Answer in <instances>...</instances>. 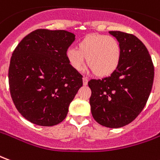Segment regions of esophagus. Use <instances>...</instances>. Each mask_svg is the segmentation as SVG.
<instances>
[{
	"mask_svg": "<svg viewBox=\"0 0 160 160\" xmlns=\"http://www.w3.org/2000/svg\"><path fill=\"white\" fill-rule=\"evenodd\" d=\"M83 85L84 86H87L88 85V79L87 78V77H83Z\"/></svg>",
	"mask_w": 160,
	"mask_h": 160,
	"instance_id": "34e87169",
	"label": "esophagus"
}]
</instances>
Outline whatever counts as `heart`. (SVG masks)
<instances>
[{
  "instance_id": "b5f03b06",
  "label": "heart",
  "mask_w": 160,
  "mask_h": 160,
  "mask_svg": "<svg viewBox=\"0 0 160 160\" xmlns=\"http://www.w3.org/2000/svg\"><path fill=\"white\" fill-rule=\"evenodd\" d=\"M122 49L119 41L106 34H88L77 44L76 48L68 49L66 57L75 71H81L87 59L88 66L98 77L111 75L119 67Z\"/></svg>"
}]
</instances>
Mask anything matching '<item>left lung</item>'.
Instances as JSON below:
<instances>
[{
  "instance_id": "1",
  "label": "left lung",
  "mask_w": 160,
  "mask_h": 160,
  "mask_svg": "<svg viewBox=\"0 0 160 160\" xmlns=\"http://www.w3.org/2000/svg\"><path fill=\"white\" fill-rule=\"evenodd\" d=\"M121 46L118 68L111 76L91 80L88 86L92 115L101 126L119 128L134 120L152 88L154 67L146 46L133 34L110 31Z\"/></svg>"
}]
</instances>
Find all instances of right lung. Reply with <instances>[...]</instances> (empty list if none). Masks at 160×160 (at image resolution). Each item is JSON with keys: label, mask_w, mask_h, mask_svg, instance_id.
<instances>
[{"label": "right lung", "mask_w": 160, "mask_h": 160, "mask_svg": "<svg viewBox=\"0 0 160 160\" xmlns=\"http://www.w3.org/2000/svg\"><path fill=\"white\" fill-rule=\"evenodd\" d=\"M75 35L66 30L37 29L12 53L8 69L10 94L19 112L33 124L52 127L63 121L82 85L66 53Z\"/></svg>", "instance_id": "add662e5"}]
</instances>
